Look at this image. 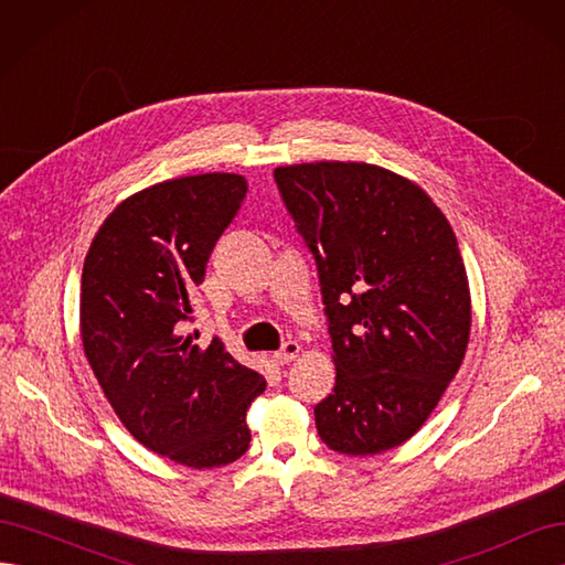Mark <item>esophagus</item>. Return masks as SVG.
Instances as JSON below:
<instances>
[{"instance_id": "34e87169", "label": "esophagus", "mask_w": 565, "mask_h": 565, "mask_svg": "<svg viewBox=\"0 0 565 565\" xmlns=\"http://www.w3.org/2000/svg\"><path fill=\"white\" fill-rule=\"evenodd\" d=\"M299 351H301V344H299V341H292V339H289V341H285L280 351L273 353V361H276L278 365H289V363H292L295 358L299 355Z\"/></svg>"}]
</instances>
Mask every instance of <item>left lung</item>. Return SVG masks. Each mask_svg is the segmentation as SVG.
<instances>
[{
  "instance_id": "obj_1",
  "label": "left lung",
  "mask_w": 565,
  "mask_h": 565,
  "mask_svg": "<svg viewBox=\"0 0 565 565\" xmlns=\"http://www.w3.org/2000/svg\"><path fill=\"white\" fill-rule=\"evenodd\" d=\"M318 264L334 391L316 429L341 455H380L415 436L465 361L467 268L448 218L422 188L367 162L273 172Z\"/></svg>"
}]
</instances>
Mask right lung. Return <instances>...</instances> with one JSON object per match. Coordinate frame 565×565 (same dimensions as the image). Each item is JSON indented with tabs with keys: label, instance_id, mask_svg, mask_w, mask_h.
<instances>
[{
	"label": "right lung",
	"instance_id": "1",
	"mask_svg": "<svg viewBox=\"0 0 565 565\" xmlns=\"http://www.w3.org/2000/svg\"><path fill=\"white\" fill-rule=\"evenodd\" d=\"M245 193V177L221 172L143 188L104 221L82 270V344L115 415L141 446L191 469L247 452V407L266 388L218 337L207 349L183 337Z\"/></svg>",
	"mask_w": 565,
	"mask_h": 565
}]
</instances>
